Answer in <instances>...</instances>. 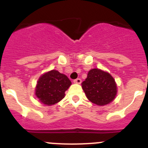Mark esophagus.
Here are the masks:
<instances>
[{"instance_id": "1", "label": "esophagus", "mask_w": 148, "mask_h": 148, "mask_svg": "<svg viewBox=\"0 0 148 148\" xmlns=\"http://www.w3.org/2000/svg\"><path fill=\"white\" fill-rule=\"evenodd\" d=\"M73 82L75 84H81L82 83V79L81 78H76V79L73 81Z\"/></svg>"}]
</instances>
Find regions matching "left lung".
<instances>
[{"mask_svg":"<svg viewBox=\"0 0 148 148\" xmlns=\"http://www.w3.org/2000/svg\"><path fill=\"white\" fill-rule=\"evenodd\" d=\"M82 87L87 99L99 106L110 103L117 92L114 78L108 73L99 69L89 71L87 78L82 83Z\"/></svg>","mask_w":148,"mask_h":148,"instance_id":"8db88e82","label":"left lung"}]
</instances>
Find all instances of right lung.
I'll list each match as a JSON object with an SVG mask.
<instances>
[{"mask_svg":"<svg viewBox=\"0 0 148 148\" xmlns=\"http://www.w3.org/2000/svg\"><path fill=\"white\" fill-rule=\"evenodd\" d=\"M71 85L67 76L57 70H51L40 77L35 95L46 105H53L64 98L65 91Z\"/></svg>","mask_w":148,"mask_h":148,"instance_id":"obj_1","label":"right lung"}]
</instances>
